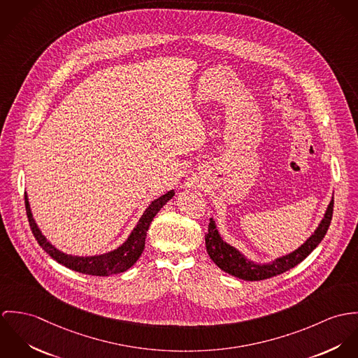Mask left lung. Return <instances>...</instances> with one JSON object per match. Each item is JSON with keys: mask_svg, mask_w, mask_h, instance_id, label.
Here are the masks:
<instances>
[{"mask_svg": "<svg viewBox=\"0 0 358 358\" xmlns=\"http://www.w3.org/2000/svg\"><path fill=\"white\" fill-rule=\"evenodd\" d=\"M332 213H334V199L329 201L328 208L324 214V218L320 222L315 234L298 250L292 251L288 255L275 259L272 264L259 265V264H254L252 261H248L243 254L238 252L235 247L229 245L222 240L215 228V222L213 221V218L210 220L208 232L206 235V248L210 258L214 261V264L220 269H222L224 272L235 278L248 280V281H258V280L273 278L301 264L317 247L329 228Z\"/></svg>", "mask_w": 358, "mask_h": 358, "instance_id": "obj_1", "label": "left lung"}]
</instances>
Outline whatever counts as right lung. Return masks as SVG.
<instances>
[{"label":"right lung","instance_id":"1","mask_svg":"<svg viewBox=\"0 0 358 358\" xmlns=\"http://www.w3.org/2000/svg\"><path fill=\"white\" fill-rule=\"evenodd\" d=\"M174 196V191H170L167 194H164L159 199L154 200L148 208L144 211L143 217L140 218L138 224L136 225V228L133 229V232L130 234L129 238L118 247L117 250L107 252V254H101V255H94V257H76V255H69L64 254L62 251H59L57 248H55L46 238L41 234L31 210H30V204H29V199L27 195L24 194V203H26V213H27V218H29V224L30 228L33 231V235L36 240L38 241L41 247L43 248V251H46L55 261H57L59 264L64 265L66 268L85 273V275H90V276H110V275H117L122 273L124 271H127L129 268H131L137 259L140 258L141 252L144 251V245H145V238H147V232L148 228L154 220V217L158 214L160 208Z\"/></svg>","mask_w":358,"mask_h":358}]
</instances>
